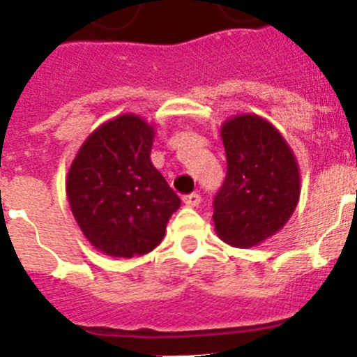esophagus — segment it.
I'll list each match as a JSON object with an SVG mask.
<instances>
[{"label":"esophagus","mask_w":357,"mask_h":357,"mask_svg":"<svg viewBox=\"0 0 357 357\" xmlns=\"http://www.w3.org/2000/svg\"><path fill=\"white\" fill-rule=\"evenodd\" d=\"M182 202H184L188 207H198L202 202V197L198 193H191V195H184L182 197Z\"/></svg>","instance_id":"obj_1"}]
</instances>
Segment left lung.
Wrapping results in <instances>:
<instances>
[{
  "mask_svg": "<svg viewBox=\"0 0 357 357\" xmlns=\"http://www.w3.org/2000/svg\"><path fill=\"white\" fill-rule=\"evenodd\" d=\"M220 134L227 176L214 197V229L230 247H255L279 232L298 204L296 157L282 134L261 116H234Z\"/></svg>",
  "mask_w": 357,
  "mask_h": 357,
  "instance_id": "8db88e82",
  "label": "left lung"
}]
</instances>
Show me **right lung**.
<instances>
[{
    "label": "right lung",
    "mask_w": 357,
    "mask_h": 357,
    "mask_svg": "<svg viewBox=\"0 0 357 357\" xmlns=\"http://www.w3.org/2000/svg\"><path fill=\"white\" fill-rule=\"evenodd\" d=\"M155 130L135 114L109 119L84 141L66 181L87 241L112 257H135L162 241L181 198L151 164Z\"/></svg>",
    "instance_id": "right-lung-1"
}]
</instances>
